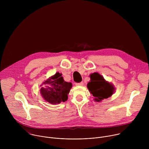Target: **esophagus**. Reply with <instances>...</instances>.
Returning <instances> with one entry per match:
<instances>
[{
  "instance_id": "esophagus-1",
  "label": "esophagus",
  "mask_w": 149,
  "mask_h": 149,
  "mask_svg": "<svg viewBox=\"0 0 149 149\" xmlns=\"http://www.w3.org/2000/svg\"><path fill=\"white\" fill-rule=\"evenodd\" d=\"M75 85L77 86H82L84 85V83L82 82H79V83H76Z\"/></svg>"
}]
</instances>
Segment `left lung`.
I'll use <instances>...</instances> for the list:
<instances>
[{
	"instance_id": "1",
	"label": "left lung",
	"mask_w": 149,
	"mask_h": 149,
	"mask_svg": "<svg viewBox=\"0 0 149 149\" xmlns=\"http://www.w3.org/2000/svg\"><path fill=\"white\" fill-rule=\"evenodd\" d=\"M90 81L87 84V88L94 97L95 102H100L110 97L115 92L116 88L113 84L106 81L98 72L90 75Z\"/></svg>"
}]
</instances>
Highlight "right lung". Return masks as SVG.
<instances>
[{
  "label": "right lung",
  "mask_w": 149,
  "mask_h": 149,
  "mask_svg": "<svg viewBox=\"0 0 149 149\" xmlns=\"http://www.w3.org/2000/svg\"><path fill=\"white\" fill-rule=\"evenodd\" d=\"M40 93L45 101L55 105L68 100V94L72 87L71 82L64 81L62 74L56 72L42 82Z\"/></svg>",
  "instance_id": "add662e5"
}]
</instances>
